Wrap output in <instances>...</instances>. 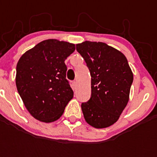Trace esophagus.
I'll return each instance as SVG.
<instances>
[{
  "instance_id": "obj_1",
  "label": "esophagus",
  "mask_w": 157,
  "mask_h": 157,
  "mask_svg": "<svg viewBox=\"0 0 157 157\" xmlns=\"http://www.w3.org/2000/svg\"><path fill=\"white\" fill-rule=\"evenodd\" d=\"M71 86H72V89H73V90H76V87H77V82H76V81H72Z\"/></svg>"
}]
</instances>
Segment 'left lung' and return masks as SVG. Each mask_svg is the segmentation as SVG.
I'll return each mask as SVG.
<instances>
[{
    "label": "left lung",
    "mask_w": 157,
    "mask_h": 157,
    "mask_svg": "<svg viewBox=\"0 0 157 157\" xmlns=\"http://www.w3.org/2000/svg\"><path fill=\"white\" fill-rule=\"evenodd\" d=\"M76 50L91 75V97L81 104L85 120L97 129L111 126L129 102L134 76L127 59L103 42L86 40L77 44Z\"/></svg>",
    "instance_id": "8db88e82"
}]
</instances>
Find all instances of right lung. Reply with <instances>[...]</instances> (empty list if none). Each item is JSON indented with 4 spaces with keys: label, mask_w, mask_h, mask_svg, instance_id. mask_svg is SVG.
<instances>
[{
    "label": "right lung",
    "mask_w": 157,
    "mask_h": 157,
    "mask_svg": "<svg viewBox=\"0 0 157 157\" xmlns=\"http://www.w3.org/2000/svg\"><path fill=\"white\" fill-rule=\"evenodd\" d=\"M75 49L74 44L49 39L38 43L18 60L16 87L35 119L45 123L55 121L73 98L64 61Z\"/></svg>",
    "instance_id": "right-lung-1"
}]
</instances>
